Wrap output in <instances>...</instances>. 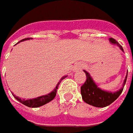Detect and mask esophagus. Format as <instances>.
I'll list each match as a JSON object with an SVG mask.
<instances>
[{
	"label": "esophagus",
	"instance_id": "34e87169",
	"mask_svg": "<svg viewBox=\"0 0 133 133\" xmlns=\"http://www.w3.org/2000/svg\"><path fill=\"white\" fill-rule=\"evenodd\" d=\"M84 67V65H83V63H78V64H76V65H75V66H74V70H81V69H82Z\"/></svg>",
	"mask_w": 133,
	"mask_h": 133
}]
</instances>
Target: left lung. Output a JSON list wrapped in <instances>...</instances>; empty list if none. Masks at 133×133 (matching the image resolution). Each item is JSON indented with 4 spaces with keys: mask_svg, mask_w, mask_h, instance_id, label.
<instances>
[{
    "mask_svg": "<svg viewBox=\"0 0 133 133\" xmlns=\"http://www.w3.org/2000/svg\"><path fill=\"white\" fill-rule=\"evenodd\" d=\"M109 41L113 44H115L118 46L121 51H123V47L119 44L115 39L110 38ZM133 62V61H132ZM86 76V81L85 83L81 86V95L83 101L94 107L96 108H104L112 104L115 100L118 98L123 90V87L126 84L128 71L127 73V76L123 81V84L122 88L119 90L115 92H110L107 91L102 90L98 87L96 83L94 82L93 79L91 78L90 74L85 70H83Z\"/></svg>",
    "mask_w": 133,
    "mask_h": 133,
    "instance_id": "obj_1",
    "label": "left lung"
}]
</instances>
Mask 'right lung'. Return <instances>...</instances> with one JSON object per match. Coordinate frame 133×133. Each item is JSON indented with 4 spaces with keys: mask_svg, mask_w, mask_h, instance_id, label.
<instances>
[{
    "mask_svg": "<svg viewBox=\"0 0 133 133\" xmlns=\"http://www.w3.org/2000/svg\"><path fill=\"white\" fill-rule=\"evenodd\" d=\"M29 39H32V38H24L23 40H21L20 42L25 41V40H29ZM66 76H63L61 79V80L59 81V82L57 83V86L55 87V89H54L51 93H49V94H48V95H42V96L38 97V98H36L27 100L24 99V98L22 99V98H19V97H17V96H15L14 95V98L17 100V101H19L20 103H22L23 104L27 106V107H29V108H38V107H41V106L44 105L45 104L50 102L51 101H52V100L55 98L56 94H57V88H58V85H60L61 82L63 79H65Z\"/></svg>",
    "mask_w": 133,
    "mask_h": 133,
    "instance_id": "1",
    "label": "right lung"
}]
</instances>
